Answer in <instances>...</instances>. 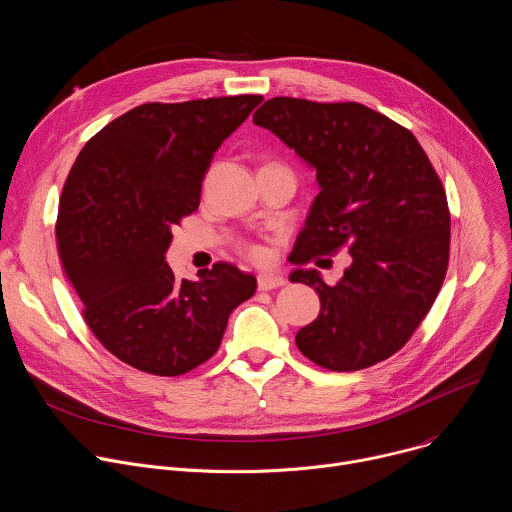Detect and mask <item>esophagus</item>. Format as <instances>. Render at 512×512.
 Returning <instances> with one entry per match:
<instances>
[{"label": "esophagus", "mask_w": 512, "mask_h": 512, "mask_svg": "<svg viewBox=\"0 0 512 512\" xmlns=\"http://www.w3.org/2000/svg\"><path fill=\"white\" fill-rule=\"evenodd\" d=\"M257 285H259L261 291H269V289L285 285V277H281L277 273H259L257 275Z\"/></svg>", "instance_id": "obj_1"}]
</instances>
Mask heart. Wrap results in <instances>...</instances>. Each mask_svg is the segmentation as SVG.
<instances>
[{
  "instance_id": "obj_1",
  "label": "heart",
  "mask_w": 512,
  "mask_h": 512,
  "mask_svg": "<svg viewBox=\"0 0 512 512\" xmlns=\"http://www.w3.org/2000/svg\"><path fill=\"white\" fill-rule=\"evenodd\" d=\"M247 253H249L251 259H257V261L265 259V249H261V247H249Z\"/></svg>"
}]
</instances>
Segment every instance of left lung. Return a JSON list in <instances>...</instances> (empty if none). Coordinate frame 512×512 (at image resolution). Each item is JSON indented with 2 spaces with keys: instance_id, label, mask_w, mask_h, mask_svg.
I'll list each match as a JSON object with an SVG mask.
<instances>
[{
  "instance_id": "obj_1",
  "label": "left lung",
  "mask_w": 512,
  "mask_h": 512,
  "mask_svg": "<svg viewBox=\"0 0 512 512\" xmlns=\"http://www.w3.org/2000/svg\"><path fill=\"white\" fill-rule=\"evenodd\" d=\"M253 123L316 170L320 194L291 263L340 249L352 259L336 285L316 269L289 273L320 296V314L296 344L330 371L373 367L411 338L442 289L450 259L444 186L409 129L360 103L275 97Z\"/></svg>"
}]
</instances>
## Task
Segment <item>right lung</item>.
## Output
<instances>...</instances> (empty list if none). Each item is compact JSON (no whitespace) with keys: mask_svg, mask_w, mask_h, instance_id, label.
<instances>
[{"mask_svg":"<svg viewBox=\"0 0 512 512\" xmlns=\"http://www.w3.org/2000/svg\"><path fill=\"white\" fill-rule=\"evenodd\" d=\"M261 95L145 103L87 141L64 182L56 239L85 322L119 360L178 377L221 346L257 279L231 263L174 277L172 229L200 204L214 152Z\"/></svg>","mask_w":512,"mask_h":512,"instance_id":"right-lung-1","label":"right lung"}]
</instances>
